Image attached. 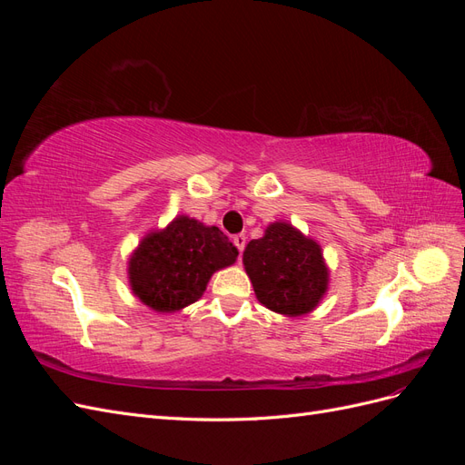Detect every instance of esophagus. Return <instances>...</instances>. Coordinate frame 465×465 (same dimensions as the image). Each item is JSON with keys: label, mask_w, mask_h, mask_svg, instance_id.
Instances as JSON below:
<instances>
[{"label": "esophagus", "mask_w": 465, "mask_h": 465, "mask_svg": "<svg viewBox=\"0 0 465 465\" xmlns=\"http://www.w3.org/2000/svg\"><path fill=\"white\" fill-rule=\"evenodd\" d=\"M232 242H234V246L238 248V252H244V246H246V234H234L232 236Z\"/></svg>", "instance_id": "obj_1"}]
</instances>
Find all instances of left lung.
<instances>
[{"label": "left lung", "mask_w": 465, "mask_h": 465, "mask_svg": "<svg viewBox=\"0 0 465 465\" xmlns=\"http://www.w3.org/2000/svg\"><path fill=\"white\" fill-rule=\"evenodd\" d=\"M244 267L258 301L273 312H311L328 289L320 246L287 223H273L244 250Z\"/></svg>", "instance_id": "left-lung-1"}]
</instances>
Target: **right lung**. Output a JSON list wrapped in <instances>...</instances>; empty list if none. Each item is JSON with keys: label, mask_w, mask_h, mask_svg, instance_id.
Masks as SVG:
<instances>
[{"label": "right lung", "mask_w": 465, "mask_h": 465, "mask_svg": "<svg viewBox=\"0 0 465 465\" xmlns=\"http://www.w3.org/2000/svg\"><path fill=\"white\" fill-rule=\"evenodd\" d=\"M236 246L217 227L176 217L164 231L147 234L130 260L135 297L157 312H174L198 301L209 277L234 263Z\"/></svg>", "instance_id": "1"}]
</instances>
